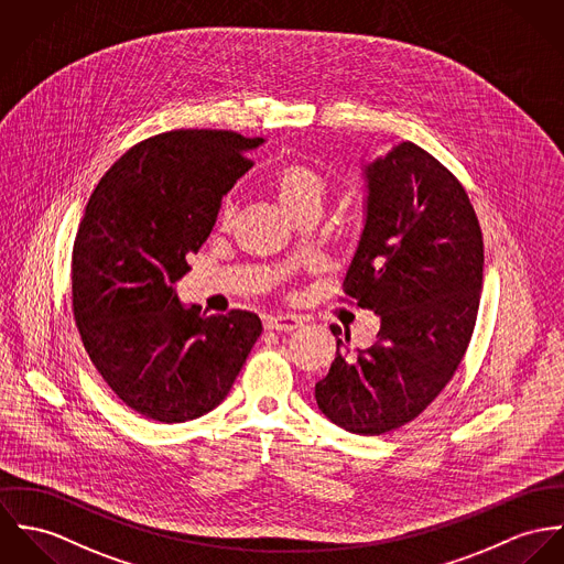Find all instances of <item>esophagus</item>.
<instances>
[{
    "instance_id": "esophagus-1",
    "label": "esophagus",
    "mask_w": 564,
    "mask_h": 564,
    "mask_svg": "<svg viewBox=\"0 0 564 564\" xmlns=\"http://www.w3.org/2000/svg\"><path fill=\"white\" fill-rule=\"evenodd\" d=\"M301 324L303 322L296 315H270L263 322V326L268 330H276V333H292V330L301 328Z\"/></svg>"
}]
</instances>
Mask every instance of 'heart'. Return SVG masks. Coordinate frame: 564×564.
Segmentation results:
<instances>
[{"instance_id":"heart-1","label":"heart","mask_w":564,"mask_h":564,"mask_svg":"<svg viewBox=\"0 0 564 564\" xmlns=\"http://www.w3.org/2000/svg\"><path fill=\"white\" fill-rule=\"evenodd\" d=\"M270 189L274 198L279 200L281 209L294 218L307 209H322L326 196H328V186L324 177L305 162H285L281 164L272 177H270ZM236 200L229 196L220 203L218 209V223L220 227H229L236 218Z\"/></svg>"}]
</instances>
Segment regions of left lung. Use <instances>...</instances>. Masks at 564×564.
Instances as JSON below:
<instances>
[{"label":"left lung","instance_id":"1","mask_svg":"<svg viewBox=\"0 0 564 564\" xmlns=\"http://www.w3.org/2000/svg\"><path fill=\"white\" fill-rule=\"evenodd\" d=\"M366 225L344 294L380 315V330L357 352L337 339L315 400L339 429L375 437L415 420L458 370L480 307L485 247L467 192L422 147L400 142L366 166Z\"/></svg>","mask_w":564,"mask_h":564}]
</instances>
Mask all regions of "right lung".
<instances>
[{"label":"right lung","instance_id":"obj_1","mask_svg":"<svg viewBox=\"0 0 564 564\" xmlns=\"http://www.w3.org/2000/svg\"><path fill=\"white\" fill-rule=\"evenodd\" d=\"M261 142L227 129L153 135L86 203L70 263L75 324L97 372L147 420L180 424L216 409L261 335L254 313L205 315L173 288Z\"/></svg>","mask_w":564,"mask_h":564}]
</instances>
